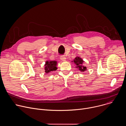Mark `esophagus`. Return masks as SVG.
I'll list each match as a JSON object with an SVG mask.
<instances>
[{
  "instance_id": "1",
  "label": "esophagus",
  "mask_w": 126,
  "mask_h": 126,
  "mask_svg": "<svg viewBox=\"0 0 126 126\" xmlns=\"http://www.w3.org/2000/svg\"><path fill=\"white\" fill-rule=\"evenodd\" d=\"M60 59L62 60V61H66V57H65V56H61L60 57Z\"/></svg>"
}]
</instances>
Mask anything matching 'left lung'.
I'll use <instances>...</instances> for the list:
<instances>
[{"label": "left lung", "mask_w": 126, "mask_h": 126, "mask_svg": "<svg viewBox=\"0 0 126 126\" xmlns=\"http://www.w3.org/2000/svg\"><path fill=\"white\" fill-rule=\"evenodd\" d=\"M72 62H74V63L76 65V68H78V69L81 72H84L87 70V67H85L83 65L84 61L80 57L77 56L73 61H72Z\"/></svg>", "instance_id": "8db88e82"}]
</instances>
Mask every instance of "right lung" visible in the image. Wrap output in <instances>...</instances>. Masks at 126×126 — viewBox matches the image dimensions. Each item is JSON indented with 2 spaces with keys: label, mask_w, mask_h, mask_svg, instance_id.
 Returning <instances> with one entry per match:
<instances>
[{
  "label": "right lung",
  "mask_w": 126,
  "mask_h": 126,
  "mask_svg": "<svg viewBox=\"0 0 126 126\" xmlns=\"http://www.w3.org/2000/svg\"><path fill=\"white\" fill-rule=\"evenodd\" d=\"M57 62L55 60L51 61L47 60L44 64V70L46 73L51 72V71H56L57 69Z\"/></svg>",
  "instance_id": "add662e5"
}]
</instances>
